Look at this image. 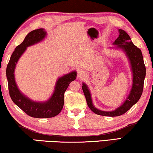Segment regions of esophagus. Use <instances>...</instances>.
I'll return each mask as SVG.
<instances>
[{
  "instance_id": "esophagus-1",
  "label": "esophagus",
  "mask_w": 153,
  "mask_h": 153,
  "mask_svg": "<svg viewBox=\"0 0 153 153\" xmlns=\"http://www.w3.org/2000/svg\"><path fill=\"white\" fill-rule=\"evenodd\" d=\"M86 75H87V74H86L85 71L80 70L78 71V77L79 78H84L86 76Z\"/></svg>"
}]
</instances>
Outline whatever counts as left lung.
<instances>
[{
    "mask_svg": "<svg viewBox=\"0 0 153 153\" xmlns=\"http://www.w3.org/2000/svg\"><path fill=\"white\" fill-rule=\"evenodd\" d=\"M114 44L122 48L130 59L133 73V84L130 94L121 106L112 111H104L96 109L92 104L91 94L87 85L82 84V90L90 109L96 114L105 117H118L127 112L135 103L138 102L143 93L144 79L146 77V66L144 64L141 51L131 42L130 36L126 31L119 29V36Z\"/></svg>",
    "mask_w": 153,
    "mask_h": 153,
    "instance_id": "8db88e82",
    "label": "left lung"
}]
</instances>
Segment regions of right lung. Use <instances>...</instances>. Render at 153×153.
<instances>
[{
	"label": "right lung",
	"instance_id": "add662e5",
	"mask_svg": "<svg viewBox=\"0 0 153 153\" xmlns=\"http://www.w3.org/2000/svg\"><path fill=\"white\" fill-rule=\"evenodd\" d=\"M46 34V32L42 28L34 30L27 34L23 42L16 47L6 69L8 89L13 102L30 117L39 119L54 117L62 111L64 106V92L67 89L69 84L76 79L77 76L76 72L73 71L58 79L52 97L45 102L32 101L19 91L15 82L14 75L16 62L27 46L39 42L45 37Z\"/></svg>",
	"mask_w": 153,
	"mask_h": 153
}]
</instances>
